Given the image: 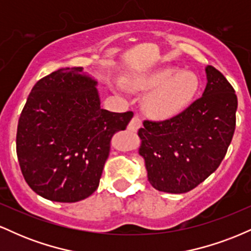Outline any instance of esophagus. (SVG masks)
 I'll return each instance as SVG.
<instances>
[{
    "label": "esophagus",
    "mask_w": 251,
    "mask_h": 251,
    "mask_svg": "<svg viewBox=\"0 0 251 251\" xmlns=\"http://www.w3.org/2000/svg\"><path fill=\"white\" fill-rule=\"evenodd\" d=\"M140 126H142V119H140V118L138 116H135V117L132 118V120L129 122L127 128L129 129V131L135 132L138 128L140 127Z\"/></svg>",
    "instance_id": "1"
}]
</instances>
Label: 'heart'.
Wrapping results in <instances>:
<instances>
[{
  "label": "heart",
  "mask_w": 251,
  "mask_h": 251,
  "mask_svg": "<svg viewBox=\"0 0 251 251\" xmlns=\"http://www.w3.org/2000/svg\"><path fill=\"white\" fill-rule=\"evenodd\" d=\"M138 91H151L145 101L146 113L153 119L163 120L180 113L194 99L198 88L197 77L190 72L166 67L132 80Z\"/></svg>",
  "instance_id": "heart-1"
}]
</instances>
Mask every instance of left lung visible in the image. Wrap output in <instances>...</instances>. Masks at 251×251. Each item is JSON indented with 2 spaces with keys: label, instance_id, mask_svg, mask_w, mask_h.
<instances>
[{
  "label": "left lung",
  "instance_id": "left-lung-1",
  "mask_svg": "<svg viewBox=\"0 0 251 251\" xmlns=\"http://www.w3.org/2000/svg\"><path fill=\"white\" fill-rule=\"evenodd\" d=\"M203 96L164 122L143 123L139 154L155 190L184 194L217 170L236 126L237 97L220 71L205 67Z\"/></svg>",
  "mask_w": 251,
  "mask_h": 251
}]
</instances>
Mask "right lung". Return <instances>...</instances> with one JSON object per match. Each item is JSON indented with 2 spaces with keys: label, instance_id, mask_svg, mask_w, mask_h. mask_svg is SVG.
I'll return each instance as SVG.
<instances>
[{
  "label": "right lung",
  "instance_id": "1",
  "mask_svg": "<svg viewBox=\"0 0 251 251\" xmlns=\"http://www.w3.org/2000/svg\"><path fill=\"white\" fill-rule=\"evenodd\" d=\"M97 85L82 67L61 68L35 83L22 109L17 159L28 185L46 200L74 203L93 194L112 137L133 117L101 108Z\"/></svg>",
  "mask_w": 251,
  "mask_h": 251
}]
</instances>
